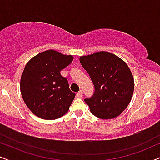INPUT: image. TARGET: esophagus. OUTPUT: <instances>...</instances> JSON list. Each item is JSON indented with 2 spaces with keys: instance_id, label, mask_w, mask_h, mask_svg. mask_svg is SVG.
<instances>
[{
  "instance_id": "1",
  "label": "esophagus",
  "mask_w": 160,
  "mask_h": 160,
  "mask_svg": "<svg viewBox=\"0 0 160 160\" xmlns=\"http://www.w3.org/2000/svg\"><path fill=\"white\" fill-rule=\"evenodd\" d=\"M82 95H83V92H82V90H80L77 94H76V96H77L78 98H82Z\"/></svg>"
}]
</instances>
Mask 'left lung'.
<instances>
[{
	"label": "left lung",
	"mask_w": 160,
	"mask_h": 160,
	"mask_svg": "<svg viewBox=\"0 0 160 160\" xmlns=\"http://www.w3.org/2000/svg\"><path fill=\"white\" fill-rule=\"evenodd\" d=\"M94 86L92 97L85 98L91 113L102 119L118 117L132 99L134 78L128 65L108 52L100 51L79 58Z\"/></svg>",
	"instance_id": "obj_1"
}]
</instances>
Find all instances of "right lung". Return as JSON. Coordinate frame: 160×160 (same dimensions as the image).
<instances>
[{
  "label": "right lung",
  "mask_w": 160,
  "mask_h": 160,
  "mask_svg": "<svg viewBox=\"0 0 160 160\" xmlns=\"http://www.w3.org/2000/svg\"><path fill=\"white\" fill-rule=\"evenodd\" d=\"M73 60L54 49L42 52L26 64L20 80V92L28 108L39 118L58 119L68 112L76 94L71 91L60 71Z\"/></svg>",
  "instance_id": "right-lung-1"
}]
</instances>
